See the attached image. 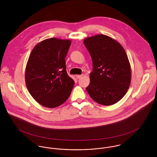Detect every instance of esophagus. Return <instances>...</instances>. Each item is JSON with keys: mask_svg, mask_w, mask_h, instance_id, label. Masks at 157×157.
<instances>
[{"mask_svg": "<svg viewBox=\"0 0 157 157\" xmlns=\"http://www.w3.org/2000/svg\"><path fill=\"white\" fill-rule=\"evenodd\" d=\"M83 76V74H82V75H76V78L79 79V78H81Z\"/></svg>", "mask_w": 157, "mask_h": 157, "instance_id": "obj_1", "label": "esophagus"}]
</instances>
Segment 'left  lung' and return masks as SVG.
Segmentation results:
<instances>
[{
    "mask_svg": "<svg viewBox=\"0 0 157 157\" xmlns=\"http://www.w3.org/2000/svg\"><path fill=\"white\" fill-rule=\"evenodd\" d=\"M92 60V72L86 88L91 98L98 104L109 106L126 94L131 81L128 56L121 44L111 37L98 34L84 39Z\"/></svg>",
    "mask_w": 157,
    "mask_h": 157,
    "instance_id": "1",
    "label": "left lung"
}]
</instances>
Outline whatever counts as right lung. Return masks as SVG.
<instances>
[{"instance_id": "1", "label": "right lung", "mask_w": 157, "mask_h": 157, "mask_svg": "<svg viewBox=\"0 0 157 157\" xmlns=\"http://www.w3.org/2000/svg\"><path fill=\"white\" fill-rule=\"evenodd\" d=\"M70 40L45 39L32 50L25 69V83L29 94L39 104L58 107L69 98L74 81L67 75L65 57Z\"/></svg>"}]
</instances>
